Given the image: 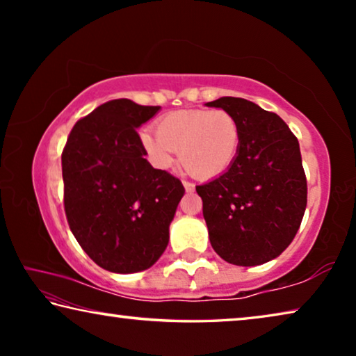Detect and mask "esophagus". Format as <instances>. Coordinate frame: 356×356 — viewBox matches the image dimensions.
Wrapping results in <instances>:
<instances>
[{
	"label": "esophagus",
	"instance_id": "obj_1",
	"mask_svg": "<svg viewBox=\"0 0 356 356\" xmlns=\"http://www.w3.org/2000/svg\"><path fill=\"white\" fill-rule=\"evenodd\" d=\"M184 186H185V191L186 193H191V191H195V185H193L191 182H188V180H184Z\"/></svg>",
	"mask_w": 356,
	"mask_h": 356
}]
</instances>
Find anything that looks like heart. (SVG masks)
<instances>
[{
    "label": "heart",
    "mask_w": 356,
    "mask_h": 356,
    "mask_svg": "<svg viewBox=\"0 0 356 356\" xmlns=\"http://www.w3.org/2000/svg\"><path fill=\"white\" fill-rule=\"evenodd\" d=\"M240 140L237 119L225 110H179L156 122V135L141 134L143 147L156 168H171L174 152H179L185 171L200 180L225 174L237 159Z\"/></svg>",
    "instance_id": "1"
}]
</instances>
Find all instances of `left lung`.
Segmentation results:
<instances>
[{
    "label": "left lung",
    "mask_w": 356,
    "mask_h": 356,
    "mask_svg": "<svg viewBox=\"0 0 356 356\" xmlns=\"http://www.w3.org/2000/svg\"><path fill=\"white\" fill-rule=\"evenodd\" d=\"M206 105L231 113L242 138L232 166L196 186L210 245L229 264H265L291 245L305 215L308 185L298 140L278 114L250 100L221 97Z\"/></svg>",
    "instance_id": "left-lung-1"
}]
</instances>
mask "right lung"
Masks as SVG:
<instances>
[{
	"label": "right lung",
	"mask_w": 356,
	"mask_h": 356,
	"mask_svg": "<svg viewBox=\"0 0 356 356\" xmlns=\"http://www.w3.org/2000/svg\"><path fill=\"white\" fill-rule=\"evenodd\" d=\"M160 106L116 99L74 125L63 161L64 210L84 252L113 273L143 272L159 261L185 188L144 159L136 129Z\"/></svg>",
	"instance_id": "1"
}]
</instances>
